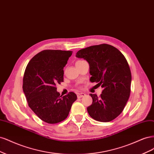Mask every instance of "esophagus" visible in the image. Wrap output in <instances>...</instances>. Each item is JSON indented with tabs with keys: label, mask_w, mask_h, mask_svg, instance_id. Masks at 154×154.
<instances>
[{
	"label": "esophagus",
	"mask_w": 154,
	"mask_h": 154,
	"mask_svg": "<svg viewBox=\"0 0 154 154\" xmlns=\"http://www.w3.org/2000/svg\"><path fill=\"white\" fill-rule=\"evenodd\" d=\"M86 95V94L84 93H77V97L78 98H81V97H84V96H85Z\"/></svg>",
	"instance_id": "34e87169"
}]
</instances>
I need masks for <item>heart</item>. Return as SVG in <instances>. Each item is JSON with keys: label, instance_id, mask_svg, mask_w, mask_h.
<instances>
[{"label": "heart", "instance_id": "1", "mask_svg": "<svg viewBox=\"0 0 154 154\" xmlns=\"http://www.w3.org/2000/svg\"><path fill=\"white\" fill-rule=\"evenodd\" d=\"M78 61H77V62H78Z\"/></svg>", "mask_w": 154, "mask_h": 154}]
</instances>
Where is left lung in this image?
I'll return each instance as SVG.
<instances>
[{"label":"left lung","instance_id":"1","mask_svg":"<svg viewBox=\"0 0 154 154\" xmlns=\"http://www.w3.org/2000/svg\"><path fill=\"white\" fill-rule=\"evenodd\" d=\"M76 57L89 63L90 81L103 88L100 97L90 93L92 104L90 116L98 122H108L120 115L131 93V72L125 57L110 45L101 44L81 49Z\"/></svg>","mask_w":154,"mask_h":154}]
</instances>
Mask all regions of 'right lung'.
<instances>
[{"mask_svg": "<svg viewBox=\"0 0 154 154\" xmlns=\"http://www.w3.org/2000/svg\"><path fill=\"white\" fill-rule=\"evenodd\" d=\"M72 51L45 50L29 62L23 79V91L28 105L45 122L57 123L66 119L77 100L73 92L62 96L56 84L63 82V68Z\"/></svg>", "mask_w": 154, "mask_h": 154, "instance_id": "obj_1", "label": "right lung"}]
</instances>
